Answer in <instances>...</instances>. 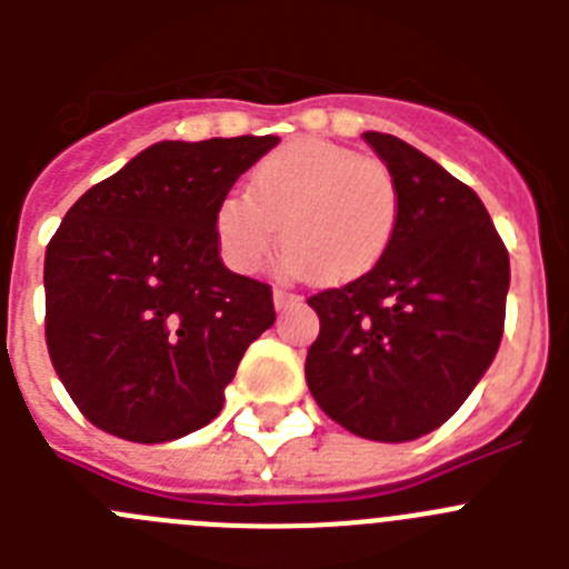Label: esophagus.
I'll return each instance as SVG.
<instances>
[{"label":"esophagus","instance_id":"34e87169","mask_svg":"<svg viewBox=\"0 0 569 569\" xmlns=\"http://www.w3.org/2000/svg\"><path fill=\"white\" fill-rule=\"evenodd\" d=\"M296 301H299V296L288 293V290H281V288L273 290V305H276V310H284V308H288V305H296Z\"/></svg>","mask_w":569,"mask_h":569}]
</instances>
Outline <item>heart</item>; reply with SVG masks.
I'll return each mask as SVG.
<instances>
[{
  "mask_svg": "<svg viewBox=\"0 0 569 569\" xmlns=\"http://www.w3.org/2000/svg\"><path fill=\"white\" fill-rule=\"evenodd\" d=\"M399 208V184L387 164L345 144L299 139L256 164L248 196H224L213 230L236 273L264 268L279 228L290 270L345 284L385 259Z\"/></svg>",
  "mask_w": 569,
  "mask_h": 569,
  "instance_id": "1",
  "label": "heart"
}]
</instances>
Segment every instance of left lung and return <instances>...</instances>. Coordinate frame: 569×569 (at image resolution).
I'll return each instance as SVG.
<instances>
[{"label": "left lung", "mask_w": 569, "mask_h": 569, "mask_svg": "<svg viewBox=\"0 0 569 569\" xmlns=\"http://www.w3.org/2000/svg\"><path fill=\"white\" fill-rule=\"evenodd\" d=\"M399 184L385 259L321 290L305 376L319 407L370 441H413L479 385L505 333L510 256L476 190L390 133L367 130Z\"/></svg>", "instance_id": "obj_1"}]
</instances>
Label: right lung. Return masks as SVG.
I'll use <instances>...</instances> for the list:
<instances>
[{
  "label": "right lung",
  "instance_id": "right-lung-1",
  "mask_svg": "<svg viewBox=\"0 0 569 569\" xmlns=\"http://www.w3.org/2000/svg\"><path fill=\"white\" fill-rule=\"evenodd\" d=\"M276 144L156 142L64 213L44 253V339L90 425L159 445L219 416L276 310L270 284L222 264L213 216Z\"/></svg>",
  "mask_w": 569,
  "mask_h": 569
}]
</instances>
